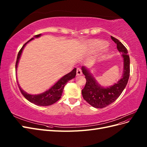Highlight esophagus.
I'll use <instances>...</instances> for the list:
<instances>
[{
    "label": "esophagus",
    "instance_id": "obj_1",
    "mask_svg": "<svg viewBox=\"0 0 147 147\" xmlns=\"http://www.w3.org/2000/svg\"><path fill=\"white\" fill-rule=\"evenodd\" d=\"M82 74V71L80 68L77 69V75H80Z\"/></svg>",
    "mask_w": 147,
    "mask_h": 147
}]
</instances>
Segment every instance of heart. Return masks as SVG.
<instances>
[{"label": "heart", "instance_id": "heart-1", "mask_svg": "<svg viewBox=\"0 0 147 147\" xmlns=\"http://www.w3.org/2000/svg\"><path fill=\"white\" fill-rule=\"evenodd\" d=\"M92 45L94 47V48H98L99 47L101 46V45H103L105 44V42L104 41H102V40H95L92 41L91 42Z\"/></svg>", "mask_w": 147, "mask_h": 147}]
</instances>
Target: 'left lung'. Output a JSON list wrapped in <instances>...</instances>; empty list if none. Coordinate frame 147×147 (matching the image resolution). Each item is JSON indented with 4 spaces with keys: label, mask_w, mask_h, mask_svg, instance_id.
<instances>
[{
    "label": "left lung",
    "mask_w": 147,
    "mask_h": 147,
    "mask_svg": "<svg viewBox=\"0 0 147 147\" xmlns=\"http://www.w3.org/2000/svg\"><path fill=\"white\" fill-rule=\"evenodd\" d=\"M112 40L117 44L118 50L122 53L123 58V74L121 79L113 85L104 88L97 82L88 69L82 67L86 83L82 90L83 99L93 107L102 109L113 103L121 95L127 83L130 75V59L126 48L118 39L111 36Z\"/></svg>",
    "instance_id": "left-lung-1"
}]
</instances>
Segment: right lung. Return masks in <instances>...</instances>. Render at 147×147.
I'll return each instance as SVG.
<instances>
[{"mask_svg": "<svg viewBox=\"0 0 147 147\" xmlns=\"http://www.w3.org/2000/svg\"><path fill=\"white\" fill-rule=\"evenodd\" d=\"M40 36H41V34H38V35H35L34 37L38 38ZM33 39H34V38H30L28 42H26L23 46V47L21 48L20 51L18 52V54L17 59H16V65H15L16 70L17 69L18 64L21 53L23 52L24 47L29 42L32 40ZM76 71H77L76 68L74 69L70 72L65 75L64 76H63L61 79H59V80L57 81L52 87H51L50 89H49V90L39 94L34 95V94H28V93L22 90L19 84L18 86L22 94H23L25 98L27 100H28L29 102H32V103L35 105H40V106L51 105L53 104H55V102H56L61 98L62 94H63V89L65 85L69 80L75 77V75H76Z\"/></svg>", "mask_w": 147, "mask_h": 147, "instance_id": "obj_1", "label": "right lung"}]
</instances>
